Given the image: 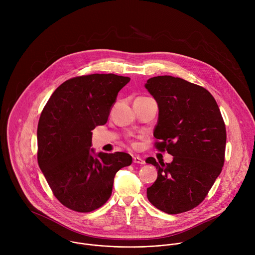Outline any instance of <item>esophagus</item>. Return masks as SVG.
<instances>
[{
	"instance_id": "obj_1",
	"label": "esophagus",
	"mask_w": 255,
	"mask_h": 255,
	"mask_svg": "<svg viewBox=\"0 0 255 255\" xmlns=\"http://www.w3.org/2000/svg\"><path fill=\"white\" fill-rule=\"evenodd\" d=\"M133 162L138 163V164H144L145 163V161L140 156H137V155L133 156Z\"/></svg>"
}]
</instances>
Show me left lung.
<instances>
[{"mask_svg":"<svg viewBox=\"0 0 255 255\" xmlns=\"http://www.w3.org/2000/svg\"><path fill=\"white\" fill-rule=\"evenodd\" d=\"M158 106L155 146L173 156L156 167L157 178L147 189L149 202L167 214H179L203 202L221 173L226 128L214 97L204 88L170 76L154 77L144 86Z\"/></svg>","mask_w":255,"mask_h":255,"instance_id":"8db88e82","label":"left lung"}]
</instances>
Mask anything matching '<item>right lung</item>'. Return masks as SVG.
<instances>
[{
	"mask_svg": "<svg viewBox=\"0 0 255 255\" xmlns=\"http://www.w3.org/2000/svg\"><path fill=\"white\" fill-rule=\"evenodd\" d=\"M130 78L94 74L65 81L51 95L37 128L38 164L57 200L81 213L111 197L116 172L132 163L125 152L96 153L92 130L105 125Z\"/></svg>",
	"mask_w": 255,
	"mask_h": 255,
	"instance_id": "add662e5",
	"label": "right lung"
}]
</instances>
